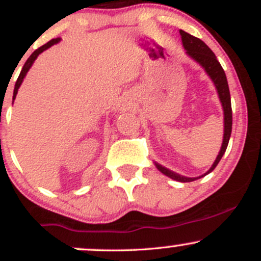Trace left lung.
<instances>
[{"instance_id": "8db88e82", "label": "left lung", "mask_w": 261, "mask_h": 261, "mask_svg": "<svg viewBox=\"0 0 261 261\" xmlns=\"http://www.w3.org/2000/svg\"><path fill=\"white\" fill-rule=\"evenodd\" d=\"M181 37L182 46L187 50V54L190 56L191 59L195 60L196 62H199L200 65L205 68L206 73L208 74L210 79L212 80L215 87H216L218 97H220L221 103H222L223 108V114H224V134H223V141L222 146H221L220 153H218L216 161L214 162L212 167L210 168L205 174L201 176H205L208 173H211L212 170L216 168L218 162L221 161L222 155L226 152L227 146H228L230 133H232V106H230V94H229V88H228V82H227L226 73H224L222 66H221L218 60L215 56V54L212 53V50L203 43L202 40H200L199 38L193 37L189 33L184 31H179ZM157 169L160 172L163 173L164 175L169 176V178L174 179L176 181L181 182H188V181H194L196 179L201 178V176H197V178H188V176H182L178 173L172 172V170L167 169L166 167H162L161 164L154 163Z\"/></svg>"}]
</instances>
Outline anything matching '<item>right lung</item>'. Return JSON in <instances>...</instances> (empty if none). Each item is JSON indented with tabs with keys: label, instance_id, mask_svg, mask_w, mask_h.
<instances>
[{
	"label": "right lung",
	"instance_id": "1",
	"mask_svg": "<svg viewBox=\"0 0 261 261\" xmlns=\"http://www.w3.org/2000/svg\"><path fill=\"white\" fill-rule=\"evenodd\" d=\"M59 41H60V38L51 39V40H50V41H47L46 44H44L43 46H40V47H39V49L35 50V51L33 53L31 56H29V59L27 60V61H25V64H24V66H23L22 71H20V73H19V77H18V80H17V82H16V86H14L13 99H16V95H17V93H18V89H19V87H20V85H22V82H23V80H24V77H25L27 72H28V71H29V68L32 67L33 62H34V61H35V59L38 58V56H39V54H41V53H43L44 50L49 49V47H50V46H53L54 44H58Z\"/></svg>",
	"mask_w": 261,
	"mask_h": 261
}]
</instances>
